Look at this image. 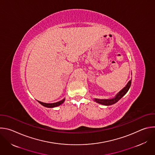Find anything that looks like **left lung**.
Returning a JSON list of instances; mask_svg holds the SVG:
<instances>
[{"instance_id": "1", "label": "left lung", "mask_w": 155, "mask_h": 155, "mask_svg": "<svg viewBox=\"0 0 155 155\" xmlns=\"http://www.w3.org/2000/svg\"><path fill=\"white\" fill-rule=\"evenodd\" d=\"M131 81H132V80L129 81V82L127 83L126 86L123 88V89L115 96V97H114L112 99H94V101L95 102H96L97 103H98V104H102V105H113V104L117 103L128 91L129 87L130 86V84H131Z\"/></svg>"}]
</instances>
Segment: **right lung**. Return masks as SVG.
<instances>
[{"mask_svg":"<svg viewBox=\"0 0 155 155\" xmlns=\"http://www.w3.org/2000/svg\"><path fill=\"white\" fill-rule=\"evenodd\" d=\"M64 101H65V99L61 100V101L54 102V103H44V102H41L38 101V102L44 107H48V108H53V107H58V106L60 105L61 104H62L64 102Z\"/></svg>","mask_w":155,"mask_h":155,"instance_id":"obj_1","label":"right lung"}]
</instances>
